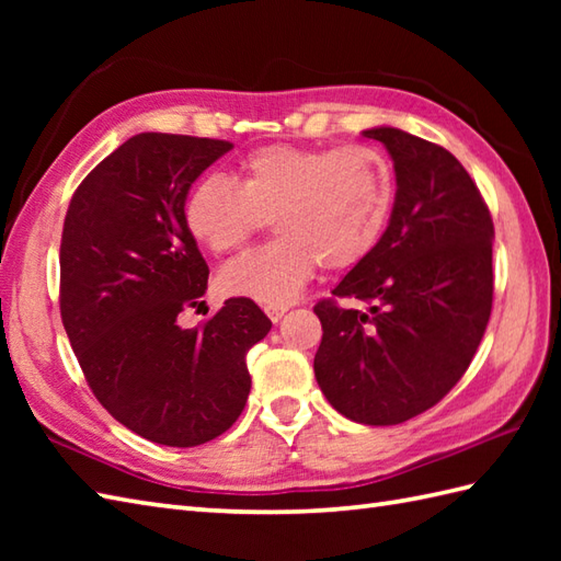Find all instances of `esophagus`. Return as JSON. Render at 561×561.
I'll return each mask as SVG.
<instances>
[{
  "instance_id": "34e87169",
  "label": "esophagus",
  "mask_w": 561,
  "mask_h": 561,
  "mask_svg": "<svg viewBox=\"0 0 561 561\" xmlns=\"http://www.w3.org/2000/svg\"><path fill=\"white\" fill-rule=\"evenodd\" d=\"M289 311V306H282V304H267L265 306V313L267 318L272 320V323H279V320L284 318V313Z\"/></svg>"
}]
</instances>
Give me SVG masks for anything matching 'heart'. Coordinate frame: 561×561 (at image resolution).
<instances>
[{
	"mask_svg": "<svg viewBox=\"0 0 561 561\" xmlns=\"http://www.w3.org/2000/svg\"><path fill=\"white\" fill-rule=\"evenodd\" d=\"M396 197L383 153L371 147L301 149L272 145L238 161L233 183L207 175L185 197L183 217L214 255L245 248L265 221L279 238L219 274L224 294L289 304L320 262L344 272L374 253Z\"/></svg>",
	"mask_w": 561,
	"mask_h": 561,
	"instance_id": "obj_1",
	"label": "heart"
}]
</instances>
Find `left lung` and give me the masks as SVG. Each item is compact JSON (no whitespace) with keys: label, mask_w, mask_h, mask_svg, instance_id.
I'll list each match as a JSON object with an SVG mask.
<instances>
[{"label":"left lung","mask_w":561,"mask_h":561,"mask_svg":"<svg viewBox=\"0 0 561 561\" xmlns=\"http://www.w3.org/2000/svg\"><path fill=\"white\" fill-rule=\"evenodd\" d=\"M396 169L388 229L332 294L368 308L320 301L316 380L352 422H408L468 371L492 313L494 224L468 171L444 147L398 127L362 133Z\"/></svg>","instance_id":"left-lung-1"}]
</instances>
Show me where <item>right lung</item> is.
Segmentation results:
<instances>
[{"instance_id":"1","label":"right lung","mask_w":561,"mask_h":561,"mask_svg":"<svg viewBox=\"0 0 561 561\" xmlns=\"http://www.w3.org/2000/svg\"><path fill=\"white\" fill-rule=\"evenodd\" d=\"M233 145L141 133L105 157L69 202L59 245V311L93 396L153 444H207L243 412L245 354L270 318L229 299L199 328L209 267L187 231L190 187Z\"/></svg>"}]
</instances>
